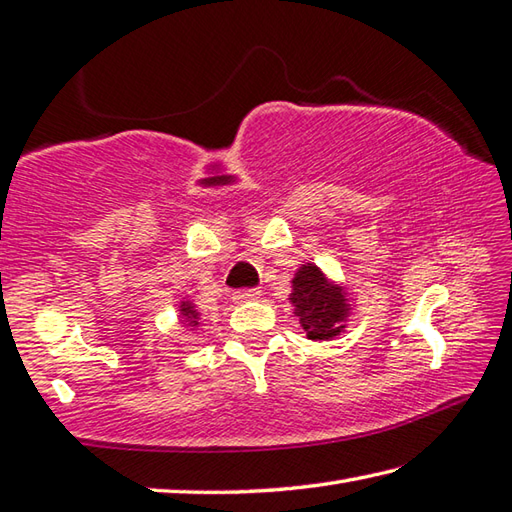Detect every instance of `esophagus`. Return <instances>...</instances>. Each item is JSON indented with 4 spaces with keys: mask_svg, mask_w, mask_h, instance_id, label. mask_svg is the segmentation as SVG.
Wrapping results in <instances>:
<instances>
[{
    "mask_svg": "<svg viewBox=\"0 0 512 512\" xmlns=\"http://www.w3.org/2000/svg\"><path fill=\"white\" fill-rule=\"evenodd\" d=\"M262 297V290L257 288H248V290H239V293H235V302L244 304V302H255V299Z\"/></svg>",
    "mask_w": 512,
    "mask_h": 512,
    "instance_id": "34e87169",
    "label": "esophagus"
}]
</instances>
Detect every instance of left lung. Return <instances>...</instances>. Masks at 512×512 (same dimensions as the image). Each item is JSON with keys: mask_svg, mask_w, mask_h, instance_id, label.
Masks as SVG:
<instances>
[{"mask_svg": "<svg viewBox=\"0 0 512 512\" xmlns=\"http://www.w3.org/2000/svg\"><path fill=\"white\" fill-rule=\"evenodd\" d=\"M288 302L310 342H330L346 333L357 306L350 288L313 262H302L295 270Z\"/></svg>", "mask_w": 512, "mask_h": 512, "instance_id": "left-lung-1", "label": "left lung"}]
</instances>
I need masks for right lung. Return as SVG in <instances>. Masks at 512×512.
Returning a JSON list of instances; mask_svg holds the SVG:
<instances>
[{
  "label": "right lung",
  "instance_id": "1",
  "mask_svg": "<svg viewBox=\"0 0 512 512\" xmlns=\"http://www.w3.org/2000/svg\"><path fill=\"white\" fill-rule=\"evenodd\" d=\"M177 322L184 330H197L199 322H202V313H199V308L190 299L182 297L177 306Z\"/></svg>",
  "mask_w": 512,
  "mask_h": 512
}]
</instances>
